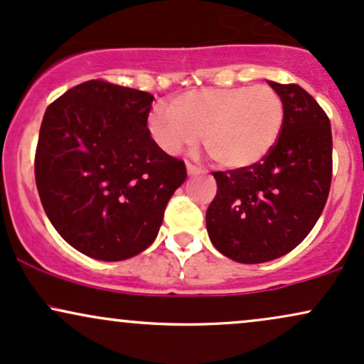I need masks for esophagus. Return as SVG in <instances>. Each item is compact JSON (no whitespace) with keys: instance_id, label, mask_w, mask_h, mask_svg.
Returning <instances> with one entry per match:
<instances>
[{"instance_id":"obj_1","label":"esophagus","mask_w":364,"mask_h":364,"mask_svg":"<svg viewBox=\"0 0 364 364\" xmlns=\"http://www.w3.org/2000/svg\"><path fill=\"white\" fill-rule=\"evenodd\" d=\"M186 171H188V174H190V176H195V174L200 173V168H198V166L191 164V162H186Z\"/></svg>"}]
</instances>
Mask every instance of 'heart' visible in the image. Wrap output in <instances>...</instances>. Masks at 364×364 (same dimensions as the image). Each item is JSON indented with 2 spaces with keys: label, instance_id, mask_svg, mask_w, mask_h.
Returning a JSON list of instances; mask_svg holds the SVG:
<instances>
[{
  "label": "heart",
  "instance_id": "obj_1",
  "mask_svg": "<svg viewBox=\"0 0 364 364\" xmlns=\"http://www.w3.org/2000/svg\"><path fill=\"white\" fill-rule=\"evenodd\" d=\"M284 123L281 95L269 85L208 87L173 97L149 116L152 139L169 154L196 145L223 168L258 162L279 139Z\"/></svg>",
  "mask_w": 364,
  "mask_h": 364
}]
</instances>
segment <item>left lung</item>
<instances>
[{"label":"left lung","mask_w":364,"mask_h":364,"mask_svg":"<svg viewBox=\"0 0 364 364\" xmlns=\"http://www.w3.org/2000/svg\"><path fill=\"white\" fill-rule=\"evenodd\" d=\"M281 95L284 123L270 152L252 166L215 171L217 193L205 223L212 245L231 260L263 263L310 235L332 183V129L320 104L296 83Z\"/></svg>","instance_id":"1"}]
</instances>
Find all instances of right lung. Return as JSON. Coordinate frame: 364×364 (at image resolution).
Here are the masks:
<instances>
[{
	"instance_id": "obj_1",
	"label": "right lung",
	"mask_w": 364,
	"mask_h": 364,
	"mask_svg": "<svg viewBox=\"0 0 364 364\" xmlns=\"http://www.w3.org/2000/svg\"><path fill=\"white\" fill-rule=\"evenodd\" d=\"M154 95L106 80L66 90L44 112L36 185L60 236L104 262L144 252L186 179L185 162L150 136Z\"/></svg>"
}]
</instances>
